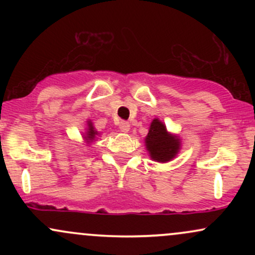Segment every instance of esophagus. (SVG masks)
Here are the masks:
<instances>
[{"instance_id": "34e87169", "label": "esophagus", "mask_w": 255, "mask_h": 255, "mask_svg": "<svg viewBox=\"0 0 255 255\" xmlns=\"http://www.w3.org/2000/svg\"><path fill=\"white\" fill-rule=\"evenodd\" d=\"M119 127H120V130L125 131V133H127V131H129V129H130L129 122H127V121H121V122H120Z\"/></svg>"}]
</instances>
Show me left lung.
<instances>
[{
  "mask_svg": "<svg viewBox=\"0 0 255 255\" xmlns=\"http://www.w3.org/2000/svg\"><path fill=\"white\" fill-rule=\"evenodd\" d=\"M145 145L152 159L166 163L176 157L181 148V140L178 136L169 133L162 121L154 119L151 122L147 136L145 137Z\"/></svg>",
  "mask_w": 255,
  "mask_h": 255,
  "instance_id": "8db88e82",
  "label": "left lung"
}]
</instances>
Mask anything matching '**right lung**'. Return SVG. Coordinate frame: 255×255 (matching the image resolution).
I'll list each match as a JSON object with an SVG mask.
<instances>
[{
  "mask_svg": "<svg viewBox=\"0 0 255 255\" xmlns=\"http://www.w3.org/2000/svg\"><path fill=\"white\" fill-rule=\"evenodd\" d=\"M96 135H98V131L95 129L92 122L87 121V129H86V135H84V139L86 140L87 142L93 141L96 139Z\"/></svg>",
  "mask_w": 255,
  "mask_h": 255,
  "instance_id": "right-lung-1",
  "label": "right lung"
}]
</instances>
